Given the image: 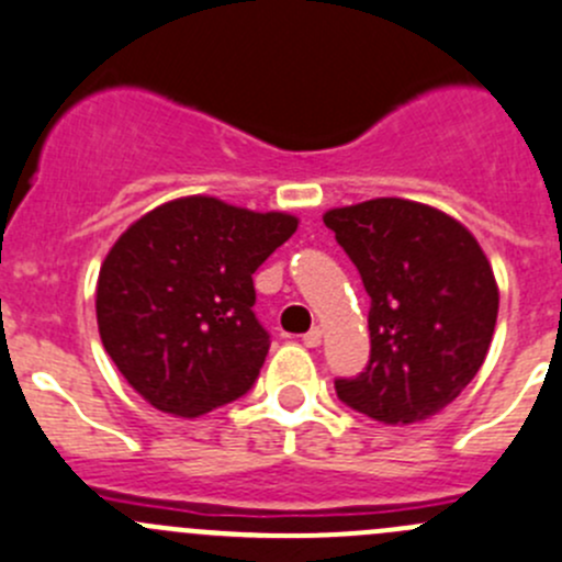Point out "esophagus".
I'll return each mask as SVG.
<instances>
[{"instance_id": "34e87169", "label": "esophagus", "mask_w": 562, "mask_h": 562, "mask_svg": "<svg viewBox=\"0 0 562 562\" xmlns=\"http://www.w3.org/2000/svg\"><path fill=\"white\" fill-rule=\"evenodd\" d=\"M302 342L307 348H318L321 346V329H318V326H313V329H310V331H304Z\"/></svg>"}]
</instances>
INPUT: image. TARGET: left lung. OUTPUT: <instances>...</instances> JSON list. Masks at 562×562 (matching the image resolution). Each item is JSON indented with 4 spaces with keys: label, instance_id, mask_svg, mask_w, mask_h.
<instances>
[{
    "label": "left lung",
    "instance_id": "left-lung-1",
    "mask_svg": "<svg viewBox=\"0 0 562 562\" xmlns=\"http://www.w3.org/2000/svg\"><path fill=\"white\" fill-rule=\"evenodd\" d=\"M370 296V359L337 397L379 423L437 414L477 375L497 324L494 271L464 225L401 198L324 216Z\"/></svg>",
    "mask_w": 562,
    "mask_h": 562
}]
</instances>
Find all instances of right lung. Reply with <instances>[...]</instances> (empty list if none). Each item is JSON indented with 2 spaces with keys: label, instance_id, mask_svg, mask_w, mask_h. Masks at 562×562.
Listing matches in <instances>:
<instances>
[{
  "label": "right lung",
  "instance_id": "1",
  "mask_svg": "<svg viewBox=\"0 0 562 562\" xmlns=\"http://www.w3.org/2000/svg\"><path fill=\"white\" fill-rule=\"evenodd\" d=\"M296 216L183 198L136 220L98 274L101 342L148 403L198 417L252 390L269 353L252 274Z\"/></svg>",
  "mask_w": 562,
  "mask_h": 562
}]
</instances>
